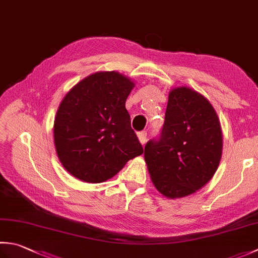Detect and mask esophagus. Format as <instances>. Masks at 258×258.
Here are the masks:
<instances>
[{"instance_id": "34e87169", "label": "esophagus", "mask_w": 258, "mask_h": 258, "mask_svg": "<svg viewBox=\"0 0 258 258\" xmlns=\"http://www.w3.org/2000/svg\"><path fill=\"white\" fill-rule=\"evenodd\" d=\"M146 135H148V133H146V132H140L138 134V138H139L140 143L142 144V145H144L145 142H146Z\"/></svg>"}]
</instances>
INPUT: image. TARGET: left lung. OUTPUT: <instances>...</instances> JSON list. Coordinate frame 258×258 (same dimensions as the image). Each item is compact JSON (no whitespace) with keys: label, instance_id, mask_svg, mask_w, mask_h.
<instances>
[{"label":"left lung","instance_id":"1","mask_svg":"<svg viewBox=\"0 0 258 258\" xmlns=\"http://www.w3.org/2000/svg\"><path fill=\"white\" fill-rule=\"evenodd\" d=\"M221 154L223 132L214 106L185 86L171 89L161 138L144 148L156 190L169 199L197 192L213 179Z\"/></svg>","mask_w":258,"mask_h":258}]
</instances>
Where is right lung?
<instances>
[{
	"instance_id": "right-lung-1",
	"label": "right lung",
	"mask_w": 258,
	"mask_h": 258,
	"mask_svg": "<svg viewBox=\"0 0 258 258\" xmlns=\"http://www.w3.org/2000/svg\"><path fill=\"white\" fill-rule=\"evenodd\" d=\"M135 87L117 72H97L66 94L53 124L58 159L76 179L100 183L143 153L125 102Z\"/></svg>"
}]
</instances>
